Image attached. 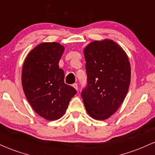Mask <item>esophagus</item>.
<instances>
[{
    "instance_id": "obj_1",
    "label": "esophagus",
    "mask_w": 155,
    "mask_h": 155,
    "mask_svg": "<svg viewBox=\"0 0 155 155\" xmlns=\"http://www.w3.org/2000/svg\"><path fill=\"white\" fill-rule=\"evenodd\" d=\"M73 87H74L75 88L76 90H78V84H76V83L74 84H73Z\"/></svg>"
}]
</instances>
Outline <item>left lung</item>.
I'll return each mask as SVG.
<instances>
[{"label": "left lung", "instance_id": "left-lung-1", "mask_svg": "<svg viewBox=\"0 0 155 155\" xmlns=\"http://www.w3.org/2000/svg\"><path fill=\"white\" fill-rule=\"evenodd\" d=\"M87 86L81 92L87 114L97 120L109 118L122 104L130 83L127 54L113 40L94 41L84 49Z\"/></svg>", "mask_w": 155, "mask_h": 155}]
</instances>
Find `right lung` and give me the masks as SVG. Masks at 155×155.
<instances>
[{"mask_svg": "<svg viewBox=\"0 0 155 155\" xmlns=\"http://www.w3.org/2000/svg\"><path fill=\"white\" fill-rule=\"evenodd\" d=\"M65 47L57 42H44L28 53L23 63L22 85L29 104L47 120L61 118L76 94L64 82L65 74L59 61Z\"/></svg>", "mask_w": 155, "mask_h": 155, "instance_id": "1", "label": "right lung"}]
</instances>
